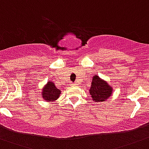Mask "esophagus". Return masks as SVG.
Returning a JSON list of instances; mask_svg holds the SVG:
<instances>
[{
  "instance_id": "34e87169",
  "label": "esophagus",
  "mask_w": 149,
  "mask_h": 149,
  "mask_svg": "<svg viewBox=\"0 0 149 149\" xmlns=\"http://www.w3.org/2000/svg\"><path fill=\"white\" fill-rule=\"evenodd\" d=\"M76 85H77V84H72V86H76Z\"/></svg>"
}]
</instances>
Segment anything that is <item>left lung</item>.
<instances>
[{"mask_svg":"<svg viewBox=\"0 0 149 149\" xmlns=\"http://www.w3.org/2000/svg\"><path fill=\"white\" fill-rule=\"evenodd\" d=\"M112 91L113 89L98 76L95 75L93 77L90 89V93L94 101H104L109 97H111Z\"/></svg>","mask_w":149,"mask_h":149,"instance_id":"1","label":"left lung"}]
</instances>
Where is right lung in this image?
Instances as JSON below:
<instances>
[{
	"label": "right lung",
	"instance_id": "add662e5",
	"mask_svg": "<svg viewBox=\"0 0 149 149\" xmlns=\"http://www.w3.org/2000/svg\"><path fill=\"white\" fill-rule=\"evenodd\" d=\"M60 91L56 87L52 82H48L43 88L42 97L47 101H54L60 95Z\"/></svg>",
	"mask_w": 149,
	"mask_h": 149
}]
</instances>
